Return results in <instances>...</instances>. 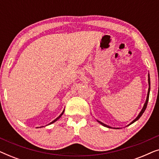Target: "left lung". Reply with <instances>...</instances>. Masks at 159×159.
<instances>
[{
  "label": "left lung",
  "mask_w": 159,
  "mask_h": 159,
  "mask_svg": "<svg viewBox=\"0 0 159 159\" xmlns=\"http://www.w3.org/2000/svg\"><path fill=\"white\" fill-rule=\"evenodd\" d=\"M148 84H149V88H148V95H147V98H146V101H145V104H144V106H143V109L141 110V111H140V114H139V115L138 116V117H137V118L134 119V121H132L131 123L129 124V125H132V123H134V121H136L137 120H138L140 118V116H142L143 115V113H144V111H145V109H146V107H147V105H148V99H149V93H150V87H151V82H150V75H149V74H148ZM98 121L99 123H101L102 125H103V126H105V127H108V126H107L106 125H105V124H103V123H102V122H101V121Z\"/></svg>",
  "instance_id": "8db88e82"
}]
</instances>
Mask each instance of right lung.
Listing matches in <instances>:
<instances>
[{"label": "right lung", "instance_id": "right-lung-1", "mask_svg": "<svg viewBox=\"0 0 159 159\" xmlns=\"http://www.w3.org/2000/svg\"><path fill=\"white\" fill-rule=\"evenodd\" d=\"M64 111H63V112L61 113V115H60V116H58V117H57V118H56V119H55V120H53V121H52V122H51V123H50V124H49V125H51V124H52V123H53V122H55V121H57V120H58V119H59V118H60V117L62 116V115H63V114H64Z\"/></svg>", "mask_w": 159, "mask_h": 159}]
</instances>
